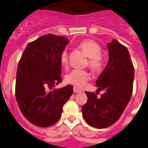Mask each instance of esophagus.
I'll return each instance as SVG.
<instances>
[{
  "label": "esophagus",
  "mask_w": 148,
  "mask_h": 148,
  "mask_svg": "<svg viewBox=\"0 0 148 148\" xmlns=\"http://www.w3.org/2000/svg\"><path fill=\"white\" fill-rule=\"evenodd\" d=\"M73 92H75V93H78V92H81L82 91L79 90H78V89L75 88V87H74V88H73Z\"/></svg>",
  "instance_id": "34e87169"
}]
</instances>
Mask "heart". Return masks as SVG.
Instances as JSON below:
<instances>
[{
	"label": "heart",
	"instance_id": "obj_1",
	"mask_svg": "<svg viewBox=\"0 0 148 148\" xmlns=\"http://www.w3.org/2000/svg\"><path fill=\"white\" fill-rule=\"evenodd\" d=\"M83 53L89 58L88 66L94 72H99L103 64L104 61L101 53V46L91 39H85L78 44ZM61 64L66 66L68 64V53L66 50H64L61 55ZM90 74L84 70H74L67 74L66 76V82L68 84H73L75 87L82 88L85 85L87 81L90 79Z\"/></svg>",
	"mask_w": 148,
	"mask_h": 148
}]
</instances>
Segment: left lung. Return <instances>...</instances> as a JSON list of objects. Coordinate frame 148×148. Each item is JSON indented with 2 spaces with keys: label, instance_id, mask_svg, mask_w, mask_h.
I'll return each mask as SVG.
<instances>
[{
  "label": "left lung",
  "instance_id": "8db88e82",
  "mask_svg": "<svg viewBox=\"0 0 148 148\" xmlns=\"http://www.w3.org/2000/svg\"><path fill=\"white\" fill-rule=\"evenodd\" d=\"M108 47V64L95 81L97 91L104 93L99 99L94 92H86L87 102L82 108L86 122L95 128L108 127L118 121L133 92L134 67L127 49L115 39Z\"/></svg>",
  "mask_w": 148,
  "mask_h": 148
}]
</instances>
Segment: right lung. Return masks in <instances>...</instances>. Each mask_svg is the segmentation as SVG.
<instances>
[{
	"instance_id": "add662e5",
	"label": "right lung",
	"mask_w": 148,
	"mask_h": 148,
	"mask_svg": "<svg viewBox=\"0 0 148 148\" xmlns=\"http://www.w3.org/2000/svg\"><path fill=\"white\" fill-rule=\"evenodd\" d=\"M70 42L62 36L45 35L27 44L18 66L15 96L21 113L29 121L47 127L58 121L63 106L73 92L61 82V55Z\"/></svg>"
}]
</instances>
